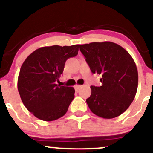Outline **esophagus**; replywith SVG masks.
<instances>
[{"label": "esophagus", "instance_id": "esophagus-1", "mask_svg": "<svg viewBox=\"0 0 153 153\" xmlns=\"http://www.w3.org/2000/svg\"><path fill=\"white\" fill-rule=\"evenodd\" d=\"M80 87H81V86H80V85H75V86L74 87L75 91H78V90H79V89H80Z\"/></svg>", "mask_w": 153, "mask_h": 153}]
</instances>
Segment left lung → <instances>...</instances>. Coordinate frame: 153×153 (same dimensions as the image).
<instances>
[{
    "label": "left lung",
    "mask_w": 153,
    "mask_h": 153,
    "mask_svg": "<svg viewBox=\"0 0 153 153\" xmlns=\"http://www.w3.org/2000/svg\"><path fill=\"white\" fill-rule=\"evenodd\" d=\"M80 50L93 73L101 75V86H91L86 102L91 111L113 119L129 108L138 86L136 64L129 52L111 42L80 45Z\"/></svg>",
    "instance_id": "1"
}]
</instances>
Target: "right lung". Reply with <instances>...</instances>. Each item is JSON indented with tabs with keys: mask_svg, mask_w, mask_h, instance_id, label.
I'll return each instance as SVG.
<instances>
[{
	"mask_svg": "<svg viewBox=\"0 0 153 153\" xmlns=\"http://www.w3.org/2000/svg\"><path fill=\"white\" fill-rule=\"evenodd\" d=\"M78 48L79 45L40 47L23 62L19 93L24 106L36 118L51 122L68 111L75 97L74 88L59 86L55 82L62 74L67 59L76 56Z\"/></svg>",
	"mask_w": 153,
	"mask_h": 153,
	"instance_id": "1",
	"label": "right lung"
}]
</instances>
